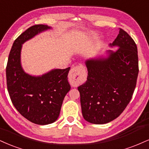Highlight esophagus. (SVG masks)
<instances>
[{
    "label": "esophagus",
    "mask_w": 149,
    "mask_h": 149,
    "mask_svg": "<svg viewBox=\"0 0 149 149\" xmlns=\"http://www.w3.org/2000/svg\"><path fill=\"white\" fill-rule=\"evenodd\" d=\"M86 77L85 69L82 65H78L73 67L70 70L69 73V79L70 83L72 85L77 86L80 85L85 80Z\"/></svg>",
    "instance_id": "34e87169"
}]
</instances>
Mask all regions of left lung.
<instances>
[{"instance_id": "1", "label": "left lung", "mask_w": 149, "mask_h": 149, "mask_svg": "<svg viewBox=\"0 0 149 149\" xmlns=\"http://www.w3.org/2000/svg\"><path fill=\"white\" fill-rule=\"evenodd\" d=\"M107 57L86 60L88 76L78 87L84 119L104 124L117 118L131 100L139 73L137 48L132 37L121 28Z\"/></svg>"}]
</instances>
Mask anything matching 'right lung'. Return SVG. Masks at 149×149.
Masks as SVG:
<instances>
[{"label": "right lung", "mask_w": 149, "mask_h": 149, "mask_svg": "<svg viewBox=\"0 0 149 149\" xmlns=\"http://www.w3.org/2000/svg\"><path fill=\"white\" fill-rule=\"evenodd\" d=\"M51 28L46 25H35L19 35L12 46L6 67L7 87L14 106L28 121L38 125L56 121L64 98L71 89L67 78L70 67L33 76L21 67L22 44Z\"/></svg>", "instance_id": "obj_1"}]
</instances>
